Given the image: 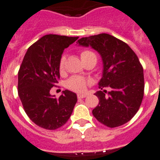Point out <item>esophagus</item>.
Wrapping results in <instances>:
<instances>
[{"instance_id": "esophagus-1", "label": "esophagus", "mask_w": 160, "mask_h": 160, "mask_svg": "<svg viewBox=\"0 0 160 160\" xmlns=\"http://www.w3.org/2000/svg\"><path fill=\"white\" fill-rule=\"evenodd\" d=\"M87 95L86 94H78V99H82V98H85Z\"/></svg>"}]
</instances>
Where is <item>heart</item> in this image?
I'll return each instance as SVG.
<instances>
[{
  "label": "heart",
  "instance_id": "heart-1",
  "mask_svg": "<svg viewBox=\"0 0 160 160\" xmlns=\"http://www.w3.org/2000/svg\"><path fill=\"white\" fill-rule=\"evenodd\" d=\"M93 55L94 54L92 53V51H83L81 53L82 60ZM64 60H65L64 57H62L60 59V61H59V69L60 72H63V70H64ZM88 84V82L85 78H83L82 77H80V76H72V77H71L70 78L68 79V81L66 82V86H67V88L68 89L77 92H83L86 89V88H87Z\"/></svg>",
  "mask_w": 160,
  "mask_h": 160
}]
</instances>
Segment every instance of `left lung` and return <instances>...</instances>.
I'll return each instance as SVG.
<instances>
[{"label": "left lung", "instance_id": "1", "mask_svg": "<svg viewBox=\"0 0 160 160\" xmlns=\"http://www.w3.org/2000/svg\"><path fill=\"white\" fill-rule=\"evenodd\" d=\"M77 44L91 47L102 58L103 74L96 96L98 105L92 110L95 118L109 128L130 121L138 111L144 96L143 68L135 52L124 42L107 33L90 36ZM105 87L111 88L106 95Z\"/></svg>", "mask_w": 160, "mask_h": 160}]
</instances>
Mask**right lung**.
Returning <instances> with one entry per match:
<instances>
[{
    "label": "right lung",
    "instance_id": "1",
    "mask_svg": "<svg viewBox=\"0 0 160 160\" xmlns=\"http://www.w3.org/2000/svg\"><path fill=\"white\" fill-rule=\"evenodd\" d=\"M78 37L48 34L28 49L18 72V93L25 113L42 128L55 130L70 118L77 95L63 91L59 98L50 91L59 79V61L65 48Z\"/></svg>",
    "mask_w": 160,
    "mask_h": 160
}]
</instances>
